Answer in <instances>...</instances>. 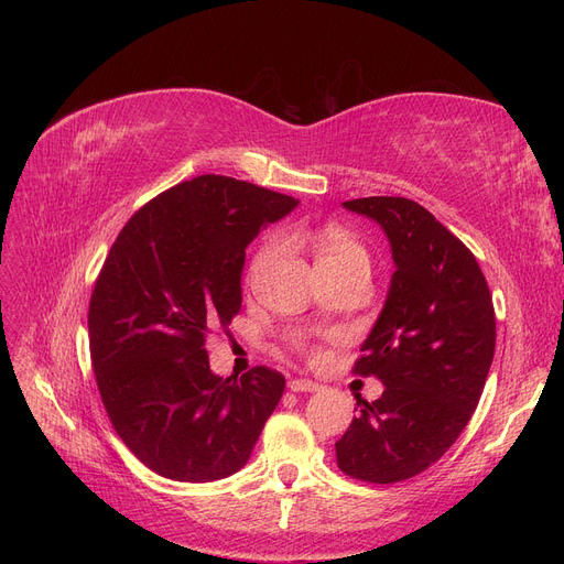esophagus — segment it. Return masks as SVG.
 I'll use <instances>...</instances> for the list:
<instances>
[{"label":"esophagus","instance_id":"1","mask_svg":"<svg viewBox=\"0 0 564 564\" xmlns=\"http://www.w3.org/2000/svg\"><path fill=\"white\" fill-rule=\"evenodd\" d=\"M288 389L294 393H311V391H319V383L311 379H290Z\"/></svg>","mask_w":564,"mask_h":564}]
</instances>
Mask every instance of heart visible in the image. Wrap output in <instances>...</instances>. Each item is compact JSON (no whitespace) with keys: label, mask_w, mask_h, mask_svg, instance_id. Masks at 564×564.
<instances>
[{"label":"heart","mask_w":564,"mask_h":564,"mask_svg":"<svg viewBox=\"0 0 564 564\" xmlns=\"http://www.w3.org/2000/svg\"><path fill=\"white\" fill-rule=\"evenodd\" d=\"M288 242L308 245L315 256V264L319 272L343 270V267H364V270H370V253H368L366 245L361 240H357L354 235H349L347 230L329 226L322 230L292 228V230H288L285 237L283 235L267 237L251 260V274L258 276L264 270H270V267L279 258H283ZM311 357L319 359L322 351L311 349Z\"/></svg>","instance_id":"obj_1"}]
</instances>
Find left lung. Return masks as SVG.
I'll return each mask as SVG.
<instances>
[{
	"instance_id": "left-lung-1",
	"label": "left lung",
	"mask_w": 564,
	"mask_h": 564,
	"mask_svg": "<svg viewBox=\"0 0 564 564\" xmlns=\"http://www.w3.org/2000/svg\"><path fill=\"white\" fill-rule=\"evenodd\" d=\"M387 232L395 272L351 372L377 377L375 402L336 441L354 480L393 485L443 457L476 411L496 347V315L480 264L423 205L402 196L343 203ZM354 409V411H357Z\"/></svg>"
}]
</instances>
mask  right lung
I'll list each match as a JSON object with an SVG mask.
<instances>
[{"mask_svg": "<svg viewBox=\"0 0 564 564\" xmlns=\"http://www.w3.org/2000/svg\"><path fill=\"white\" fill-rule=\"evenodd\" d=\"M297 205L205 173L175 185L118 232L88 304V347L107 416L134 457L177 482L240 470L285 377L210 370L205 338L242 308L247 245Z\"/></svg>", "mask_w": 564, "mask_h": 564, "instance_id": "obj_1", "label": "right lung"}]
</instances>
